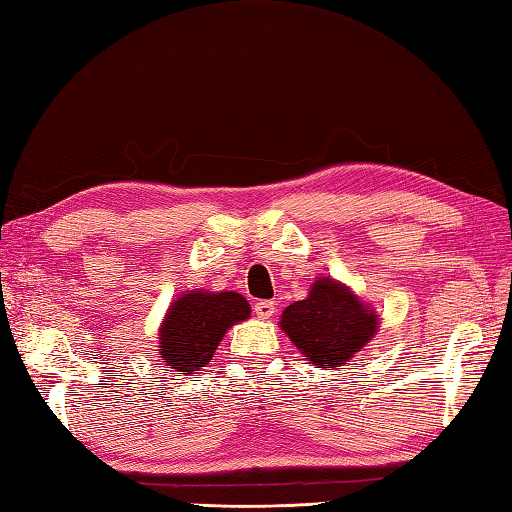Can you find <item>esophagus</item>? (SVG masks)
<instances>
[{
  "instance_id": "34e87169",
  "label": "esophagus",
  "mask_w": 512,
  "mask_h": 512,
  "mask_svg": "<svg viewBox=\"0 0 512 512\" xmlns=\"http://www.w3.org/2000/svg\"><path fill=\"white\" fill-rule=\"evenodd\" d=\"M253 310L259 319H270L275 314V301H257Z\"/></svg>"
}]
</instances>
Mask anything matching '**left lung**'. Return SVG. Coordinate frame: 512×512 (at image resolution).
<instances>
[{"label": "left lung", "instance_id": "1", "mask_svg": "<svg viewBox=\"0 0 512 512\" xmlns=\"http://www.w3.org/2000/svg\"><path fill=\"white\" fill-rule=\"evenodd\" d=\"M378 328V319L345 286L319 279L310 295L281 314V330L297 350L319 367H341L363 350Z\"/></svg>", "mask_w": 512, "mask_h": 512}]
</instances>
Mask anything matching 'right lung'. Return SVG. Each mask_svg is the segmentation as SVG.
I'll return each mask as SVG.
<instances>
[{
	"label": "right lung",
	"instance_id": "obj_1",
	"mask_svg": "<svg viewBox=\"0 0 512 512\" xmlns=\"http://www.w3.org/2000/svg\"><path fill=\"white\" fill-rule=\"evenodd\" d=\"M248 301L237 292H187L160 328V354L171 369L200 374L233 323L248 319Z\"/></svg>",
	"mask_w": 512,
	"mask_h": 512
}]
</instances>
